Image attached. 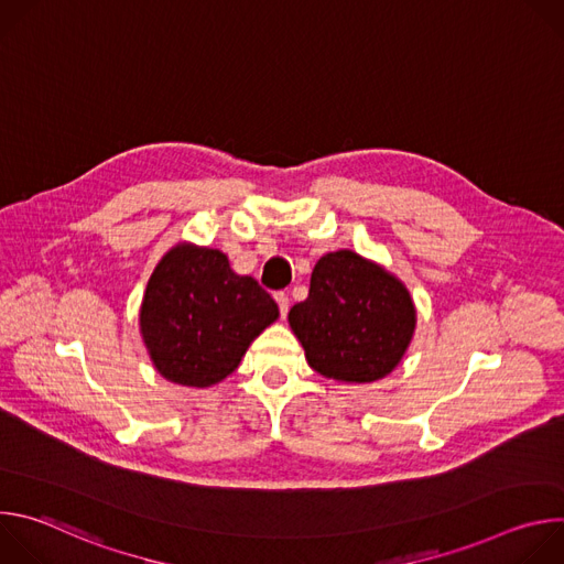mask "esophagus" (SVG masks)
Masks as SVG:
<instances>
[{
  "instance_id": "34e87169",
  "label": "esophagus",
  "mask_w": 564,
  "mask_h": 564,
  "mask_svg": "<svg viewBox=\"0 0 564 564\" xmlns=\"http://www.w3.org/2000/svg\"><path fill=\"white\" fill-rule=\"evenodd\" d=\"M274 299H276V305H279L281 316L285 318V314H288V310H290V299H288V294H285V292H276Z\"/></svg>"
}]
</instances>
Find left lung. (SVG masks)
I'll use <instances>...</instances> for the list:
<instances>
[{"instance_id": "obj_1", "label": "left lung", "mask_w": 564, "mask_h": 564, "mask_svg": "<svg viewBox=\"0 0 564 564\" xmlns=\"http://www.w3.org/2000/svg\"><path fill=\"white\" fill-rule=\"evenodd\" d=\"M310 368L341 383H370L404 359L417 326L409 288L352 250L321 257L310 294L290 314Z\"/></svg>"}]
</instances>
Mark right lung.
<instances>
[{
    "instance_id": "1",
    "label": "right lung",
    "mask_w": 564,
    "mask_h": 564,
    "mask_svg": "<svg viewBox=\"0 0 564 564\" xmlns=\"http://www.w3.org/2000/svg\"><path fill=\"white\" fill-rule=\"evenodd\" d=\"M276 318L279 305L252 276L236 274L220 250L183 240L149 276L140 335L158 375L209 388Z\"/></svg>"
}]
</instances>
